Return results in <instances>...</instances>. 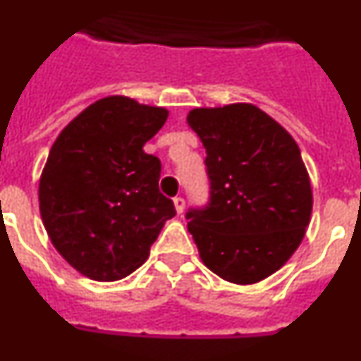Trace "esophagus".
I'll list each match as a JSON object with an SVG mask.
<instances>
[{"label": "esophagus", "mask_w": 361, "mask_h": 361, "mask_svg": "<svg viewBox=\"0 0 361 361\" xmlns=\"http://www.w3.org/2000/svg\"><path fill=\"white\" fill-rule=\"evenodd\" d=\"M173 204H175V209H177V213L180 215V213L184 212V204H186V202H184V199H183V197H175Z\"/></svg>", "instance_id": "obj_1"}]
</instances>
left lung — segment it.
I'll use <instances>...</instances> for the list:
<instances>
[{"mask_svg":"<svg viewBox=\"0 0 361 361\" xmlns=\"http://www.w3.org/2000/svg\"><path fill=\"white\" fill-rule=\"evenodd\" d=\"M206 148L209 204L186 213L200 260L226 282L267 279L298 250L312 212L309 173L291 133L250 103L193 108Z\"/></svg>","mask_w":361,"mask_h":361,"instance_id":"1","label":"left lung"}]
</instances>
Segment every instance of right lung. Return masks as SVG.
Segmentation results:
<instances>
[{
	"instance_id": "1",
	"label": "right lung",
	"mask_w": 361,
	"mask_h": 361,
	"mask_svg": "<svg viewBox=\"0 0 361 361\" xmlns=\"http://www.w3.org/2000/svg\"><path fill=\"white\" fill-rule=\"evenodd\" d=\"M168 110L110 95L70 121L39 178V212L66 262L97 282L128 276L149 257L173 202L159 191L161 161L142 146Z\"/></svg>"
}]
</instances>
